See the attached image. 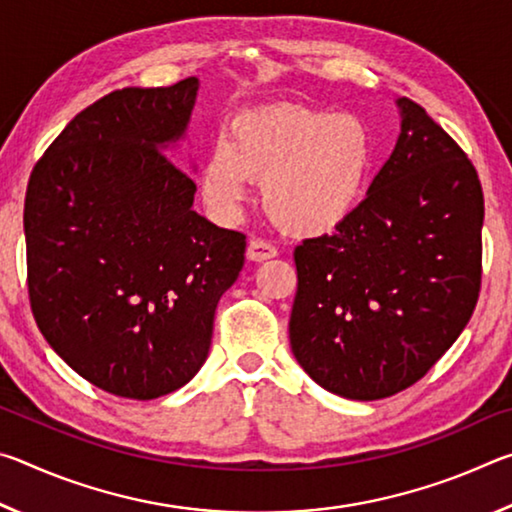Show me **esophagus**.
<instances>
[{"label":"esophagus","mask_w":512,"mask_h":512,"mask_svg":"<svg viewBox=\"0 0 512 512\" xmlns=\"http://www.w3.org/2000/svg\"><path fill=\"white\" fill-rule=\"evenodd\" d=\"M246 255L250 262H264V259H271L277 255V248L271 244V241L264 239H250Z\"/></svg>","instance_id":"esophagus-1"}]
</instances>
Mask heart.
I'll list each match as a JSON object with an SVG mask.
<instances>
[{
    "instance_id": "obj_1",
    "label": "heart",
    "mask_w": 512,
    "mask_h": 512,
    "mask_svg": "<svg viewBox=\"0 0 512 512\" xmlns=\"http://www.w3.org/2000/svg\"><path fill=\"white\" fill-rule=\"evenodd\" d=\"M375 167L370 128L357 115L268 106L232 119L201 169L210 210L235 216L264 180L266 214L291 235H325L357 212Z\"/></svg>"
}]
</instances>
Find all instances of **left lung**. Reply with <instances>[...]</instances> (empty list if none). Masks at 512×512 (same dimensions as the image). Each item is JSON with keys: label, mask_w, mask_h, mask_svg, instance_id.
Instances as JSON below:
<instances>
[{"label": "left lung", "mask_w": 512, "mask_h": 512, "mask_svg": "<svg viewBox=\"0 0 512 512\" xmlns=\"http://www.w3.org/2000/svg\"><path fill=\"white\" fill-rule=\"evenodd\" d=\"M402 131L348 221L293 253V357L325 391L381 400L431 370L481 289L483 192L427 110L397 99Z\"/></svg>", "instance_id": "1"}]
</instances>
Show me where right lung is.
Returning <instances> with one entry per match:
<instances>
[{
	"instance_id": "obj_1",
	"label": "right lung",
	"mask_w": 512,
	"mask_h": 512,
	"mask_svg": "<svg viewBox=\"0 0 512 512\" xmlns=\"http://www.w3.org/2000/svg\"><path fill=\"white\" fill-rule=\"evenodd\" d=\"M198 79L124 88L81 110L31 171L24 201L33 318L101 391L155 400L207 359L246 235L194 212L162 149L185 135Z\"/></svg>"
}]
</instances>
